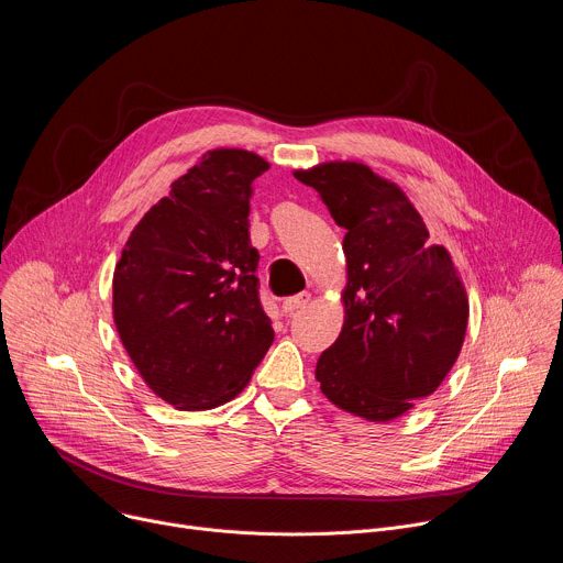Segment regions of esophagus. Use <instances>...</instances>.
Instances as JSON below:
<instances>
[{
	"label": "esophagus",
	"instance_id": "obj_1",
	"mask_svg": "<svg viewBox=\"0 0 563 563\" xmlns=\"http://www.w3.org/2000/svg\"><path fill=\"white\" fill-rule=\"evenodd\" d=\"M309 300H311V294H307V291H300V294H296V296H289V298L283 300V311H285V313H294V311L302 309Z\"/></svg>",
	"mask_w": 563,
	"mask_h": 563
}]
</instances>
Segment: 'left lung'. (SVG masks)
Listing matches in <instances>:
<instances>
[{
	"label": "left lung",
	"mask_w": 563,
	"mask_h": 563,
	"mask_svg": "<svg viewBox=\"0 0 563 563\" xmlns=\"http://www.w3.org/2000/svg\"><path fill=\"white\" fill-rule=\"evenodd\" d=\"M294 176L347 229L345 323L320 354L316 380L334 406L367 421L406 415L437 391L463 345L467 296L454 263L430 245L408 196L369 167L328 163Z\"/></svg>",
	"instance_id": "8db88e82"
}]
</instances>
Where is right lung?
I'll list each match as a JSON object with an SVG mask.
<instances>
[{
    "label": "right lung",
    "mask_w": 563,
    "mask_h": 563,
    "mask_svg": "<svg viewBox=\"0 0 563 563\" xmlns=\"http://www.w3.org/2000/svg\"><path fill=\"white\" fill-rule=\"evenodd\" d=\"M269 165L216 148L131 231L113 274V318L144 383L178 410L243 391L274 343L250 238L252 183Z\"/></svg>",
    "instance_id": "1"
}]
</instances>
